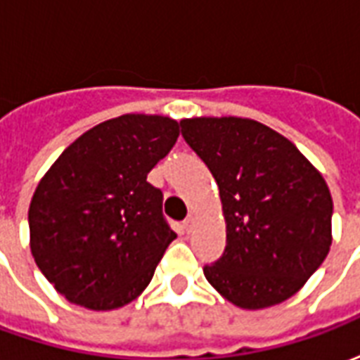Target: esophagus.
<instances>
[{"mask_svg": "<svg viewBox=\"0 0 360 360\" xmlns=\"http://www.w3.org/2000/svg\"><path fill=\"white\" fill-rule=\"evenodd\" d=\"M195 221H196L195 216H188V218L183 221V227H185V231H187V233L193 229V227H195Z\"/></svg>", "mask_w": 360, "mask_h": 360, "instance_id": "obj_1", "label": "esophagus"}]
</instances>
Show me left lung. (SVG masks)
<instances>
[{
	"mask_svg": "<svg viewBox=\"0 0 360 360\" xmlns=\"http://www.w3.org/2000/svg\"><path fill=\"white\" fill-rule=\"evenodd\" d=\"M181 133L218 183L226 252L204 276L247 310L287 301L324 262L333 202L293 142L245 117L181 119Z\"/></svg>",
	"mask_w": 360,
	"mask_h": 360,
	"instance_id": "8db88e82",
	"label": "left lung"
}]
</instances>
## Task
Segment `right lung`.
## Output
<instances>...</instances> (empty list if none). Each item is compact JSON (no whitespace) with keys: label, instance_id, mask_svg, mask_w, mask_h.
Instances as JSON below:
<instances>
[{"label":"right lung","instance_id":"obj_1","mask_svg":"<svg viewBox=\"0 0 360 360\" xmlns=\"http://www.w3.org/2000/svg\"><path fill=\"white\" fill-rule=\"evenodd\" d=\"M179 123L127 113L82 133L51 164L30 208V252L67 301L113 310L148 287L177 237L162 214V191L146 177L167 156Z\"/></svg>","mask_w":360,"mask_h":360}]
</instances>
